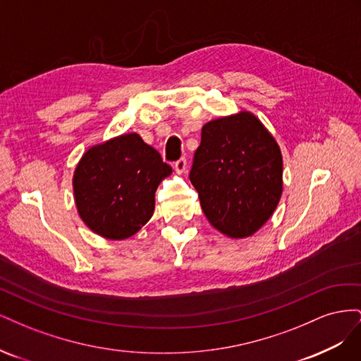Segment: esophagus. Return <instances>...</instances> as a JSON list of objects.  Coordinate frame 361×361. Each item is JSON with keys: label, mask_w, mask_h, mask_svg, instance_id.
Returning <instances> with one entry per match:
<instances>
[{"label": "esophagus", "mask_w": 361, "mask_h": 361, "mask_svg": "<svg viewBox=\"0 0 361 361\" xmlns=\"http://www.w3.org/2000/svg\"><path fill=\"white\" fill-rule=\"evenodd\" d=\"M174 170H176L178 174H182V173L187 171V159L180 158L179 161L174 162Z\"/></svg>", "instance_id": "1"}]
</instances>
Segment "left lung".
<instances>
[{
	"label": "left lung",
	"instance_id": "1",
	"mask_svg": "<svg viewBox=\"0 0 361 361\" xmlns=\"http://www.w3.org/2000/svg\"><path fill=\"white\" fill-rule=\"evenodd\" d=\"M190 180L203 214L218 232L243 239L274 214L283 192L280 146L250 111L211 120L202 128Z\"/></svg>",
	"mask_w": 361,
	"mask_h": 361
}]
</instances>
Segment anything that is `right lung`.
Segmentation results:
<instances>
[{
  "mask_svg": "<svg viewBox=\"0 0 361 361\" xmlns=\"http://www.w3.org/2000/svg\"><path fill=\"white\" fill-rule=\"evenodd\" d=\"M158 150L135 133L84 152L73 171L78 215L92 232L111 241L135 235L155 211V192L171 174Z\"/></svg>",
  "mask_w": 361,
  "mask_h": 361,
  "instance_id": "1",
  "label": "right lung"
}]
</instances>
